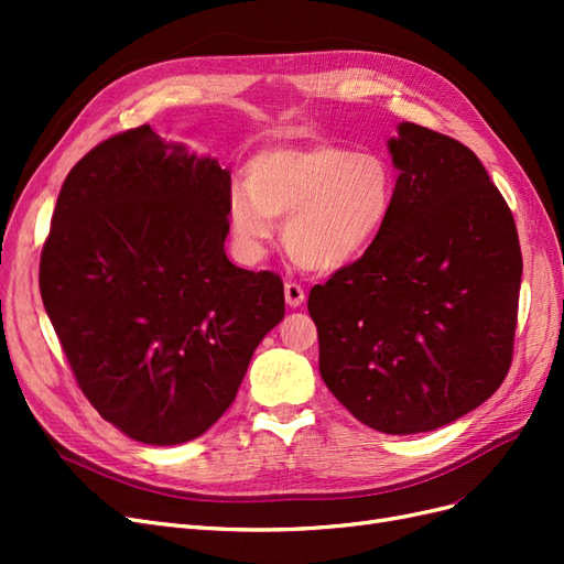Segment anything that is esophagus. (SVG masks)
<instances>
[{"label":"esophagus","mask_w":564,"mask_h":564,"mask_svg":"<svg viewBox=\"0 0 564 564\" xmlns=\"http://www.w3.org/2000/svg\"><path fill=\"white\" fill-rule=\"evenodd\" d=\"M303 299H305V292H303L301 284H296V282H286L284 284V301H286L289 308H299V305L303 303Z\"/></svg>","instance_id":"esophagus-1"}]
</instances>
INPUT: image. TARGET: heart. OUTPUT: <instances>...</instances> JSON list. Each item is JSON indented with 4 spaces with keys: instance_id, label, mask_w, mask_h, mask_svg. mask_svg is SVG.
<instances>
[{
    "instance_id": "b5f03b06",
    "label": "heart",
    "mask_w": 564,
    "mask_h": 564,
    "mask_svg": "<svg viewBox=\"0 0 564 564\" xmlns=\"http://www.w3.org/2000/svg\"><path fill=\"white\" fill-rule=\"evenodd\" d=\"M235 181L226 218L237 253L259 261L284 218L282 242L308 270H344L379 245L395 212L398 178L377 152L336 143L275 145L253 155Z\"/></svg>"
}]
</instances>
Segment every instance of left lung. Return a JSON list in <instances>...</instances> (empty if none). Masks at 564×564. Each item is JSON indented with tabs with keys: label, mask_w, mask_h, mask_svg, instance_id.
I'll use <instances>...</instances> for the list:
<instances>
[{
	"label": "left lung",
	"mask_w": 564,
	"mask_h": 564,
	"mask_svg": "<svg viewBox=\"0 0 564 564\" xmlns=\"http://www.w3.org/2000/svg\"><path fill=\"white\" fill-rule=\"evenodd\" d=\"M395 212L365 259L315 284L319 373L369 429H442L503 383L522 253L513 214L464 143L400 122Z\"/></svg>",
	"instance_id": "1"
}]
</instances>
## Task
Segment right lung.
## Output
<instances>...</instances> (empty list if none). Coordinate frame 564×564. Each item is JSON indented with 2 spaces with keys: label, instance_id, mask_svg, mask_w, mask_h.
<instances>
[{
  "label": "right lung",
  "instance_id": "1",
  "mask_svg": "<svg viewBox=\"0 0 564 564\" xmlns=\"http://www.w3.org/2000/svg\"><path fill=\"white\" fill-rule=\"evenodd\" d=\"M230 172L143 124L67 174L44 311L96 412L143 445L207 433L284 317V284L226 256Z\"/></svg>",
  "mask_w": 564,
  "mask_h": 564
}]
</instances>
